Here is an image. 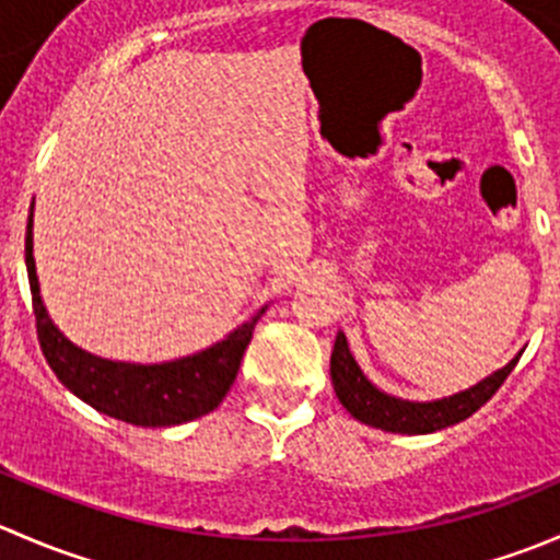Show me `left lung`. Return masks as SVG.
<instances>
[{
  "label": "left lung",
  "instance_id": "1",
  "mask_svg": "<svg viewBox=\"0 0 560 560\" xmlns=\"http://www.w3.org/2000/svg\"><path fill=\"white\" fill-rule=\"evenodd\" d=\"M521 354L523 352H517L504 369L493 371V374L485 376L477 385L460 389L455 395H447V398L406 400L380 389L360 371L358 360L349 352L347 336L338 330L330 354V380L338 400H341V406L354 420L365 422L371 428H382L387 433H409V436H417V433L442 431V428H450L455 422L471 417L479 406L493 398L495 389L504 385V380L512 374Z\"/></svg>",
  "mask_w": 560,
  "mask_h": 560
}]
</instances>
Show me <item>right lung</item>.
<instances>
[{"label": "right lung", "mask_w": 560, "mask_h": 560, "mask_svg": "<svg viewBox=\"0 0 560 560\" xmlns=\"http://www.w3.org/2000/svg\"><path fill=\"white\" fill-rule=\"evenodd\" d=\"M32 228H35V202L26 222V273H30L39 349L61 385L92 409L140 428L180 425L222 404L238 376L254 325L268 306L228 332L222 341L186 358L167 360V363H124V360L97 358L75 347L48 316L39 295Z\"/></svg>", "instance_id": "add662e5"}]
</instances>
